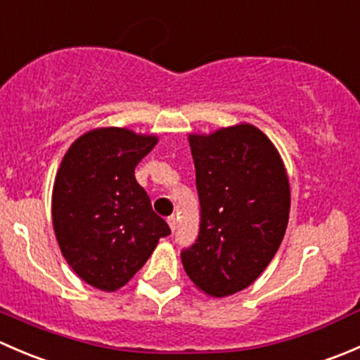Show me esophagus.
I'll use <instances>...</instances> for the list:
<instances>
[{"instance_id": "34e87169", "label": "esophagus", "mask_w": 360, "mask_h": 360, "mask_svg": "<svg viewBox=\"0 0 360 360\" xmlns=\"http://www.w3.org/2000/svg\"><path fill=\"white\" fill-rule=\"evenodd\" d=\"M167 223H169V226H170V230H176L177 228V217L176 216H170L169 219H167Z\"/></svg>"}]
</instances>
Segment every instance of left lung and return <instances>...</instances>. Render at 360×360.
<instances>
[{
	"label": "left lung",
	"instance_id": "obj_1",
	"mask_svg": "<svg viewBox=\"0 0 360 360\" xmlns=\"http://www.w3.org/2000/svg\"><path fill=\"white\" fill-rule=\"evenodd\" d=\"M190 146L200 228L181 259L198 289L223 297L249 288L281 248L289 179L271 141L248 123L190 136Z\"/></svg>",
	"mask_w": 360,
	"mask_h": 360
}]
</instances>
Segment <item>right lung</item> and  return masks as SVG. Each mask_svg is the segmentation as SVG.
Wrapping results in <instances>:
<instances>
[{
	"label": "right lung",
	"instance_id": "obj_1",
	"mask_svg": "<svg viewBox=\"0 0 360 360\" xmlns=\"http://www.w3.org/2000/svg\"><path fill=\"white\" fill-rule=\"evenodd\" d=\"M155 144V136L97 129L76 139L60 163L53 230L69 266L94 288L110 292L125 285L170 235L134 176Z\"/></svg>",
	"mask_w": 360,
	"mask_h": 360
}]
</instances>
